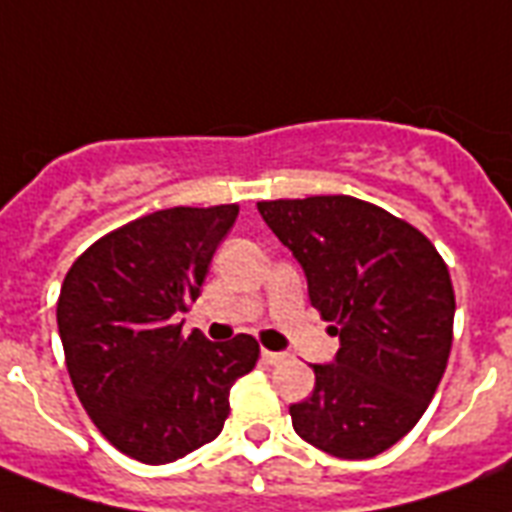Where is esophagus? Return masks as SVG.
<instances>
[{"instance_id": "esophagus-1", "label": "esophagus", "mask_w": 512, "mask_h": 512, "mask_svg": "<svg viewBox=\"0 0 512 512\" xmlns=\"http://www.w3.org/2000/svg\"><path fill=\"white\" fill-rule=\"evenodd\" d=\"M261 360L269 363V366H277V363H283L285 352H272V350H261Z\"/></svg>"}]
</instances>
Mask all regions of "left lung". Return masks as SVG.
Returning <instances> with one entry per match:
<instances>
[{"mask_svg": "<svg viewBox=\"0 0 512 512\" xmlns=\"http://www.w3.org/2000/svg\"><path fill=\"white\" fill-rule=\"evenodd\" d=\"M259 213L339 336L334 360L312 366L310 398L291 406L293 430L334 457H376L417 425L446 371L449 269L419 229L347 194L259 202Z\"/></svg>", "mask_w": 512, "mask_h": 512, "instance_id": "obj_1", "label": "left lung"}]
</instances>
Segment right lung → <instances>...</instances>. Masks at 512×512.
I'll list each match as a JSON object with an SVG mask.
<instances>
[{"instance_id": "add662e5", "label": "right lung", "mask_w": 512, "mask_h": 512, "mask_svg": "<svg viewBox=\"0 0 512 512\" xmlns=\"http://www.w3.org/2000/svg\"><path fill=\"white\" fill-rule=\"evenodd\" d=\"M237 213H149L90 245L61 285L58 334L77 398L106 441L144 465L211 443L227 422L232 384L259 360L253 336L208 342L176 323Z\"/></svg>"}]
</instances>
